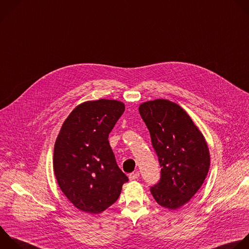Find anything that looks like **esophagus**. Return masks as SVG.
I'll use <instances>...</instances> for the list:
<instances>
[{
	"label": "esophagus",
	"instance_id": "34e87169",
	"mask_svg": "<svg viewBox=\"0 0 249 249\" xmlns=\"http://www.w3.org/2000/svg\"><path fill=\"white\" fill-rule=\"evenodd\" d=\"M139 177H140V173H139V171L134 172V173H131V174L129 175V179H130L131 181H133V180H137Z\"/></svg>",
	"mask_w": 249,
	"mask_h": 249
}]
</instances>
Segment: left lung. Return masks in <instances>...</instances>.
<instances>
[{
  "label": "left lung",
  "instance_id": "8db88e82",
  "mask_svg": "<svg viewBox=\"0 0 249 249\" xmlns=\"http://www.w3.org/2000/svg\"><path fill=\"white\" fill-rule=\"evenodd\" d=\"M139 111L161 167L160 181L150 193L159 205L175 210L196 194L207 176V142L188 113L173 102H145Z\"/></svg>",
  "mask_w": 249,
  "mask_h": 249
}]
</instances>
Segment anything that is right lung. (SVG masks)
<instances>
[{
    "mask_svg": "<svg viewBox=\"0 0 249 249\" xmlns=\"http://www.w3.org/2000/svg\"><path fill=\"white\" fill-rule=\"evenodd\" d=\"M125 106L114 100L85 102L63 122L53 148V171L69 201L99 214L119 197L128 177L120 170L108 135Z\"/></svg>",
    "mask_w": 249,
    "mask_h": 249,
    "instance_id": "obj_1",
    "label": "right lung"
}]
</instances>
